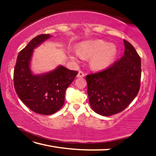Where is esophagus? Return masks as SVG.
<instances>
[{"mask_svg":"<svg viewBox=\"0 0 156 156\" xmlns=\"http://www.w3.org/2000/svg\"><path fill=\"white\" fill-rule=\"evenodd\" d=\"M84 73L83 72H81V71H79L78 75H77V77L78 78H83V77H84Z\"/></svg>","mask_w":156,"mask_h":156,"instance_id":"1","label":"esophagus"}]
</instances>
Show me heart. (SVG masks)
I'll list each match as a JSON object with an SVG mask.
<instances>
[{
    "label": "heart",
    "instance_id": "1",
    "mask_svg": "<svg viewBox=\"0 0 156 156\" xmlns=\"http://www.w3.org/2000/svg\"><path fill=\"white\" fill-rule=\"evenodd\" d=\"M118 50L113 44H109L102 40L87 41L81 43L78 51L71 53L70 58L78 60L82 56L91 57L89 66L95 72L107 69L112 64L117 55Z\"/></svg>",
    "mask_w": 156,
    "mask_h": 156
}]
</instances>
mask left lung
Returning <instances> with one entry per match:
<instances>
[{"mask_svg":"<svg viewBox=\"0 0 156 156\" xmlns=\"http://www.w3.org/2000/svg\"><path fill=\"white\" fill-rule=\"evenodd\" d=\"M124 56L101 72L87 75L90 106L104 116L122 112L133 101L140 86L141 59L133 45L125 40Z\"/></svg>","mask_w":156,"mask_h":156,"instance_id":"8db88e82","label":"left lung"}]
</instances>
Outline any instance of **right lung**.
<instances>
[{
	"mask_svg": "<svg viewBox=\"0 0 156 156\" xmlns=\"http://www.w3.org/2000/svg\"><path fill=\"white\" fill-rule=\"evenodd\" d=\"M41 34L34 38L18 54L14 72V88L18 97L28 108L43 115L57 112L65 102V91L78 72L59 65L54 69L34 73L31 62L34 50L51 38Z\"/></svg>",
	"mask_w": 156,
	"mask_h": 156,
	"instance_id": "add662e5",
	"label": "right lung"
}]
</instances>
